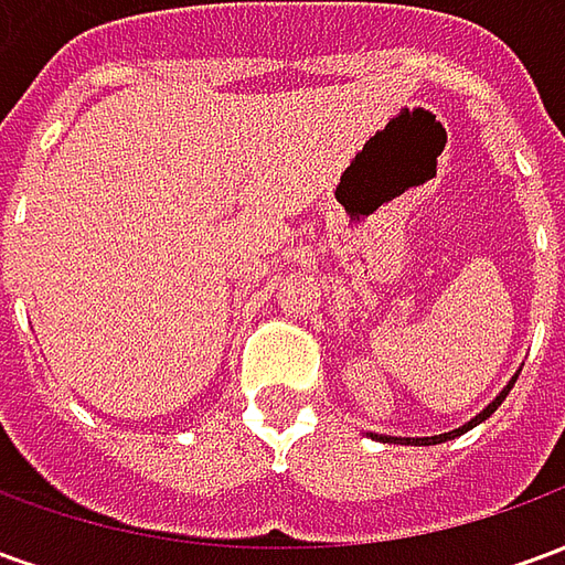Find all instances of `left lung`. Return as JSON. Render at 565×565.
<instances>
[{
    "label": "left lung",
    "instance_id": "8db88e82",
    "mask_svg": "<svg viewBox=\"0 0 565 565\" xmlns=\"http://www.w3.org/2000/svg\"><path fill=\"white\" fill-rule=\"evenodd\" d=\"M514 381L518 379H511L509 381V387H505V391L499 393L497 399H493V403L487 405L484 412H481V415H475L472 420H469V424H462L460 429H450V433H441V436H429V438H391V436H381V438H387V441H405V445H438V441H448V438H454V436H462V433H466V429H472V426H478L481 424V420H487V417L493 415V412H497L499 405H502V399H505V396H509V391L511 387H514ZM379 438V436H375Z\"/></svg>",
    "mask_w": 565,
    "mask_h": 565
}]
</instances>
